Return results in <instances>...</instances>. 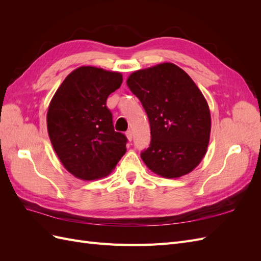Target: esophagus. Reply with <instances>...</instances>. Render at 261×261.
<instances>
[{
    "label": "esophagus",
    "instance_id": "1",
    "mask_svg": "<svg viewBox=\"0 0 261 261\" xmlns=\"http://www.w3.org/2000/svg\"><path fill=\"white\" fill-rule=\"evenodd\" d=\"M126 136H127V138H128L129 141H132V139H133V130H132V129H128L127 132H126Z\"/></svg>",
    "mask_w": 261,
    "mask_h": 261
}]
</instances>
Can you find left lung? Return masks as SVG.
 <instances>
[{"label": "left lung", "mask_w": 261, "mask_h": 261, "mask_svg": "<svg viewBox=\"0 0 261 261\" xmlns=\"http://www.w3.org/2000/svg\"><path fill=\"white\" fill-rule=\"evenodd\" d=\"M126 83L150 123L151 141L141 159L163 177L188 174L206 154L210 139L209 107L198 87L173 63L136 70Z\"/></svg>", "instance_id": "obj_1"}]
</instances>
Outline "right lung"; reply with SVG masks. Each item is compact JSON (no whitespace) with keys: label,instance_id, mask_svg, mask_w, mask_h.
Segmentation results:
<instances>
[{"label":"right lung","instance_id":"add662e5","mask_svg":"<svg viewBox=\"0 0 261 261\" xmlns=\"http://www.w3.org/2000/svg\"><path fill=\"white\" fill-rule=\"evenodd\" d=\"M122 82L121 73L82 66L65 78L50 102L46 124L53 149L77 178L107 176L126 152L127 138L114 130L107 107Z\"/></svg>","mask_w":261,"mask_h":261}]
</instances>
